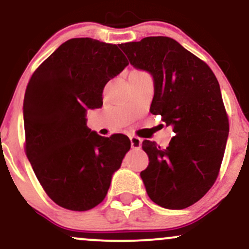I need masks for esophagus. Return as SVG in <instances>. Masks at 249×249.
<instances>
[{
  "label": "esophagus",
  "mask_w": 249,
  "mask_h": 249,
  "mask_svg": "<svg viewBox=\"0 0 249 249\" xmlns=\"http://www.w3.org/2000/svg\"><path fill=\"white\" fill-rule=\"evenodd\" d=\"M130 141H131V147L132 148L138 150V148L142 147V139L139 138V137L130 136Z\"/></svg>",
  "instance_id": "esophagus-1"
}]
</instances>
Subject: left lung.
<instances>
[{"label":"left lung","mask_w":249,"mask_h":249,"mask_svg":"<svg viewBox=\"0 0 249 249\" xmlns=\"http://www.w3.org/2000/svg\"><path fill=\"white\" fill-rule=\"evenodd\" d=\"M137 69L154 79L150 111L173 125L166 148L142 142L148 166L141 172L150 199L168 210L196 204L215 182L230 123L218 79L204 61L166 36L119 44Z\"/></svg>","instance_id":"8db88e82"}]
</instances>
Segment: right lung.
Returning <instances> with one entry per match:
<instances>
[{
  "mask_svg": "<svg viewBox=\"0 0 249 249\" xmlns=\"http://www.w3.org/2000/svg\"><path fill=\"white\" fill-rule=\"evenodd\" d=\"M128 64L116 44L71 38L34 71L23 103L24 150L43 190L55 204L89 211L107 196L130 150L122 133L102 137L85 115L103 105V90Z\"/></svg>",
  "mask_w": 249,
  "mask_h": 249,
  "instance_id": "right-lung-1",
  "label": "right lung"
}]
</instances>
